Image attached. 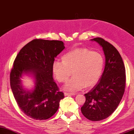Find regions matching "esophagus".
Segmentation results:
<instances>
[{"instance_id":"esophagus-1","label":"esophagus","mask_w":134,"mask_h":134,"mask_svg":"<svg viewBox=\"0 0 134 134\" xmlns=\"http://www.w3.org/2000/svg\"><path fill=\"white\" fill-rule=\"evenodd\" d=\"M64 95L65 96H73V95H75V93H70V92H67V91H65L64 93Z\"/></svg>"}]
</instances>
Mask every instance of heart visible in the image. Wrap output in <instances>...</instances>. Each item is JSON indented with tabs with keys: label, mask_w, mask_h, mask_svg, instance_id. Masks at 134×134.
I'll return each mask as SVG.
<instances>
[{
	"label": "heart",
	"mask_w": 134,
	"mask_h": 134,
	"mask_svg": "<svg viewBox=\"0 0 134 134\" xmlns=\"http://www.w3.org/2000/svg\"><path fill=\"white\" fill-rule=\"evenodd\" d=\"M55 61L52 71L59 82L64 83L71 75L73 76L64 85L65 90L75 93L85 87L92 88L97 84L103 71L104 60L100 53L86 48L73 49Z\"/></svg>",
	"instance_id": "heart-1"
}]
</instances>
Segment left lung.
Returning a JSON list of instances; mask_svg holds the SVG:
<instances>
[{
    "mask_svg": "<svg viewBox=\"0 0 134 134\" xmlns=\"http://www.w3.org/2000/svg\"><path fill=\"white\" fill-rule=\"evenodd\" d=\"M91 40L102 47L105 66L97 84L84 94L86 100L81 112L90 120L100 121L111 115L122 99L126 86L125 67L122 58L114 46L100 37Z\"/></svg>",
    "mask_w": 134,
    "mask_h": 134,
    "instance_id": "left-lung-1",
    "label": "left lung"
}]
</instances>
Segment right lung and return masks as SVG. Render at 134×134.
<instances>
[{"label":"right lung","instance_id":"right-lung-1","mask_svg":"<svg viewBox=\"0 0 134 134\" xmlns=\"http://www.w3.org/2000/svg\"><path fill=\"white\" fill-rule=\"evenodd\" d=\"M64 48L61 41L35 39L26 44L15 58L10 85L18 106L30 118L49 119L64 97L53 81L52 71L55 58ZM23 74H31L35 77V87L31 92L23 88L21 78Z\"/></svg>","mask_w":134,"mask_h":134}]
</instances>
